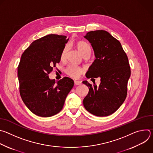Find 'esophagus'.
<instances>
[{"label": "esophagus", "instance_id": "obj_1", "mask_svg": "<svg viewBox=\"0 0 153 153\" xmlns=\"http://www.w3.org/2000/svg\"><path fill=\"white\" fill-rule=\"evenodd\" d=\"M81 83H82V82H81L80 81H79V80H74V84H75V85H80Z\"/></svg>", "mask_w": 153, "mask_h": 153}]
</instances>
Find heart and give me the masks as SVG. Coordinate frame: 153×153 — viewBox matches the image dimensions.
Here are the masks:
<instances>
[{
    "instance_id": "b5f03b06",
    "label": "heart",
    "mask_w": 153,
    "mask_h": 153,
    "mask_svg": "<svg viewBox=\"0 0 153 153\" xmlns=\"http://www.w3.org/2000/svg\"><path fill=\"white\" fill-rule=\"evenodd\" d=\"M76 48L79 52V53L83 56L85 54H89L91 53V47L90 46L85 42L83 41H79L76 43ZM68 52V47L65 45L60 54V59L61 60H64L65 57H66L67 54ZM83 72V68L74 66V65H69L65 69V73L68 74L69 76L76 79L79 77V76Z\"/></svg>"
}]
</instances>
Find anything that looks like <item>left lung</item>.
<instances>
[{
	"label": "left lung",
	"mask_w": 153,
	"mask_h": 153,
	"mask_svg": "<svg viewBox=\"0 0 153 153\" xmlns=\"http://www.w3.org/2000/svg\"><path fill=\"white\" fill-rule=\"evenodd\" d=\"M84 37L91 43L96 57L86 77H100V83L92 85L83 81L89 88L83 106L94 116H108L117 111L126 99L131 75L128 59L120 42L106 31H92Z\"/></svg>",
	"instance_id": "obj_1"
}]
</instances>
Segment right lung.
<instances>
[{
	"instance_id": "obj_1",
	"label": "right lung",
	"mask_w": 153,
	"mask_h": 153,
	"mask_svg": "<svg viewBox=\"0 0 153 153\" xmlns=\"http://www.w3.org/2000/svg\"><path fill=\"white\" fill-rule=\"evenodd\" d=\"M69 39L49 34L33 42L21 56L17 69L20 94L24 103L34 114L48 117L59 113L74 86L67 77L56 83L49 78L60 54Z\"/></svg>"
}]
</instances>
